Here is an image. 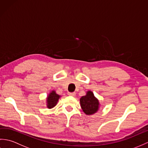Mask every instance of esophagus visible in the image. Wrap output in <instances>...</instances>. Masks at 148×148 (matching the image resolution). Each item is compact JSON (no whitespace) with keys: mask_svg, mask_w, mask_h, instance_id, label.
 Masks as SVG:
<instances>
[{"mask_svg":"<svg viewBox=\"0 0 148 148\" xmlns=\"http://www.w3.org/2000/svg\"><path fill=\"white\" fill-rule=\"evenodd\" d=\"M68 95H69V96L74 97L75 95H76V93H75V92H69V93H68Z\"/></svg>","mask_w":148,"mask_h":148,"instance_id":"esophagus-1","label":"esophagus"}]
</instances>
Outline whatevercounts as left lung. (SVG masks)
<instances>
[{"instance_id":"8db88e82","label":"left lung","mask_w":148,"mask_h":148,"mask_svg":"<svg viewBox=\"0 0 148 148\" xmlns=\"http://www.w3.org/2000/svg\"><path fill=\"white\" fill-rule=\"evenodd\" d=\"M80 104L83 112L87 115H92L98 111L99 100L94 96L92 91H88L86 95L80 99Z\"/></svg>"}]
</instances>
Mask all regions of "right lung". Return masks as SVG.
Returning <instances> with one entry per match:
<instances>
[{
    "label": "right lung",
    "instance_id": "obj_1",
    "mask_svg": "<svg viewBox=\"0 0 148 148\" xmlns=\"http://www.w3.org/2000/svg\"><path fill=\"white\" fill-rule=\"evenodd\" d=\"M60 97V95L56 94L55 91L53 90L51 92H50L48 97H47V108L49 109L54 108L57 103Z\"/></svg>",
    "mask_w": 148,
    "mask_h": 148
}]
</instances>
